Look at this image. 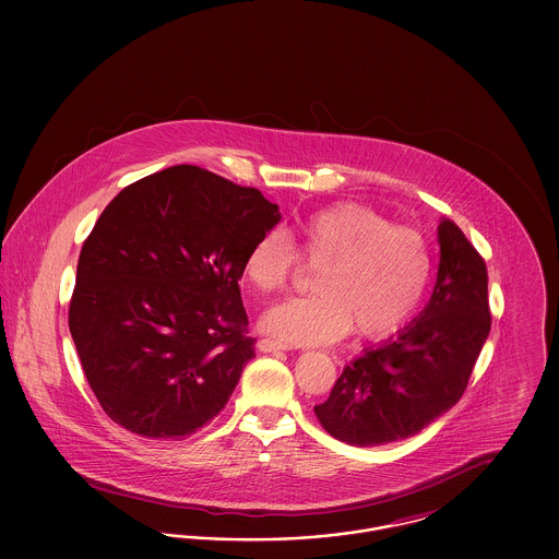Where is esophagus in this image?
<instances>
[{
    "instance_id": "esophagus-1",
    "label": "esophagus",
    "mask_w": 559,
    "mask_h": 559,
    "mask_svg": "<svg viewBox=\"0 0 559 559\" xmlns=\"http://www.w3.org/2000/svg\"><path fill=\"white\" fill-rule=\"evenodd\" d=\"M258 347L262 349V352H281V349H289V344H285V342H278V340H270V337H264V340H260V344Z\"/></svg>"
}]
</instances>
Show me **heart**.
Masks as SVG:
<instances>
[{
	"instance_id": "1",
	"label": "heart",
	"mask_w": 559,
	"mask_h": 559,
	"mask_svg": "<svg viewBox=\"0 0 559 559\" xmlns=\"http://www.w3.org/2000/svg\"><path fill=\"white\" fill-rule=\"evenodd\" d=\"M293 240L270 230L255 240L242 276L260 293L283 292L301 270L319 267L310 297H293L270 308L262 329L287 344H331L352 329L367 340L396 333L426 297L431 251L411 226L360 203H335L297 224Z\"/></svg>"
}]
</instances>
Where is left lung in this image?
<instances>
[{
  "mask_svg": "<svg viewBox=\"0 0 559 559\" xmlns=\"http://www.w3.org/2000/svg\"><path fill=\"white\" fill-rule=\"evenodd\" d=\"M440 267L426 310L399 337L346 365L320 426L352 447L411 438L463 396L490 333L486 262L463 230L438 226Z\"/></svg>",
  "mask_w": 559,
  "mask_h": 559,
  "instance_id": "1",
  "label": "left lung"
}]
</instances>
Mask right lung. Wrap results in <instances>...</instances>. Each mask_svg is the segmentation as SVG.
<instances>
[{
	"mask_svg": "<svg viewBox=\"0 0 559 559\" xmlns=\"http://www.w3.org/2000/svg\"><path fill=\"white\" fill-rule=\"evenodd\" d=\"M281 219L258 188L176 165L123 188L81 247L69 329L117 426L180 440L226 406L255 356L249 247Z\"/></svg>",
	"mask_w": 559,
	"mask_h": 559,
	"instance_id": "1",
	"label": "right lung"
}]
</instances>
